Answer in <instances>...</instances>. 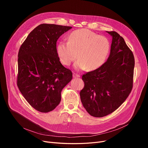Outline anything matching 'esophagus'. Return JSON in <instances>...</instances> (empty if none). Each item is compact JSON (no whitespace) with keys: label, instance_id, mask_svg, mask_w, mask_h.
<instances>
[{"label":"esophagus","instance_id":"1","mask_svg":"<svg viewBox=\"0 0 148 148\" xmlns=\"http://www.w3.org/2000/svg\"><path fill=\"white\" fill-rule=\"evenodd\" d=\"M80 77V76L79 75H78V74H75V73L73 74V77H74V78H79Z\"/></svg>","mask_w":148,"mask_h":148}]
</instances>
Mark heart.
I'll list each match as a JSON object with an SVG mask.
<instances>
[{
    "mask_svg": "<svg viewBox=\"0 0 148 148\" xmlns=\"http://www.w3.org/2000/svg\"><path fill=\"white\" fill-rule=\"evenodd\" d=\"M110 48V42L106 37L81 29L70 34L68 42L60 41L57 45V53L61 63L65 66L78 58L74 65L76 70L88 68L89 71H94L104 64Z\"/></svg>",
    "mask_w": 148,
    "mask_h": 148,
    "instance_id": "obj_1",
    "label": "heart"
}]
</instances>
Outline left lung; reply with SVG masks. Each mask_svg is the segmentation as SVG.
I'll list each match as a JSON object with an SVG mask.
<instances>
[{"instance_id": "1", "label": "left lung", "mask_w": 148, "mask_h": 148, "mask_svg": "<svg viewBox=\"0 0 148 148\" xmlns=\"http://www.w3.org/2000/svg\"><path fill=\"white\" fill-rule=\"evenodd\" d=\"M110 55L99 68L82 76L81 101L91 116L101 118L115 111L133 88L134 58L124 39L114 31Z\"/></svg>"}]
</instances>
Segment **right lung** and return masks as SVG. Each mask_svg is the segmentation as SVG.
I'll list each match as a JSON object with an SVG mask.
<instances>
[{
  "label": "right lung",
  "instance_id": "obj_1",
  "mask_svg": "<svg viewBox=\"0 0 148 148\" xmlns=\"http://www.w3.org/2000/svg\"><path fill=\"white\" fill-rule=\"evenodd\" d=\"M72 27L42 24L31 32L18 54L17 86L29 104L47 113L60 103L61 91L73 74L62 65L57 53L59 38Z\"/></svg>",
  "mask_w": 148,
  "mask_h": 148
}]
</instances>
